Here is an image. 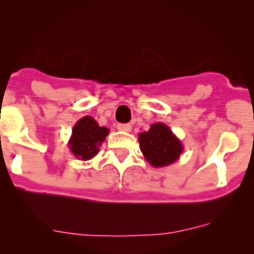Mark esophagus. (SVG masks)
I'll use <instances>...</instances> for the list:
<instances>
[{
  "label": "esophagus",
  "mask_w": 254,
  "mask_h": 254,
  "mask_svg": "<svg viewBox=\"0 0 254 254\" xmlns=\"http://www.w3.org/2000/svg\"><path fill=\"white\" fill-rule=\"evenodd\" d=\"M118 130H119V131L129 132V131H131V125L130 124H119L118 125Z\"/></svg>",
  "instance_id": "1"
}]
</instances>
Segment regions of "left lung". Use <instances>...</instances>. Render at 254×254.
<instances>
[{"label":"left lung","mask_w":254,"mask_h":254,"mask_svg":"<svg viewBox=\"0 0 254 254\" xmlns=\"http://www.w3.org/2000/svg\"><path fill=\"white\" fill-rule=\"evenodd\" d=\"M139 143L145 160L156 168L173 165L184 150L181 140L163 123H155L148 131L139 134Z\"/></svg>","instance_id":"8db88e82"}]
</instances>
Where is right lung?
<instances>
[{
	"instance_id": "obj_1",
	"label": "right lung",
	"mask_w": 254,
	"mask_h": 254,
	"mask_svg": "<svg viewBox=\"0 0 254 254\" xmlns=\"http://www.w3.org/2000/svg\"><path fill=\"white\" fill-rule=\"evenodd\" d=\"M108 134V127H99L96 119L86 115L75 124L67 145L77 160L88 161L99 152Z\"/></svg>"
}]
</instances>
